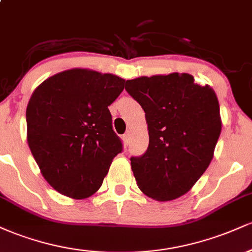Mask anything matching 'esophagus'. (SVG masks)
Returning a JSON list of instances; mask_svg holds the SVG:
<instances>
[{"instance_id":"obj_1","label":"esophagus","mask_w":252,"mask_h":252,"mask_svg":"<svg viewBox=\"0 0 252 252\" xmlns=\"http://www.w3.org/2000/svg\"><path fill=\"white\" fill-rule=\"evenodd\" d=\"M130 135H131V132H130V131H126V134H124V136H123V140H124V142H126V143H128V142H129Z\"/></svg>"}]
</instances>
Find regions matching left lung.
<instances>
[{
    "instance_id": "1",
    "label": "left lung",
    "mask_w": 252,
    "mask_h": 252,
    "mask_svg": "<svg viewBox=\"0 0 252 252\" xmlns=\"http://www.w3.org/2000/svg\"><path fill=\"white\" fill-rule=\"evenodd\" d=\"M126 90L148 124V149L130 158L138 189L158 201L180 198L213 158L221 131L215 90L178 72L126 80Z\"/></svg>"
}]
</instances>
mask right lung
<instances>
[{"mask_svg": "<svg viewBox=\"0 0 252 252\" xmlns=\"http://www.w3.org/2000/svg\"><path fill=\"white\" fill-rule=\"evenodd\" d=\"M124 83L111 73L72 68L34 90L26 110L28 146L45 180L60 194H94L122 152L109 105Z\"/></svg>", "mask_w": 252, "mask_h": 252, "instance_id": "add662e5", "label": "right lung"}]
</instances>
